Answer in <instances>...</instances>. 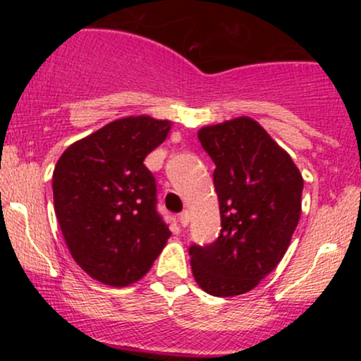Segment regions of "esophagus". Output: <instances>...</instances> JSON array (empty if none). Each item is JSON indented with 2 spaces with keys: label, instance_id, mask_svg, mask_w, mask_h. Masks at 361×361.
Segmentation results:
<instances>
[{
  "label": "esophagus",
  "instance_id": "esophagus-1",
  "mask_svg": "<svg viewBox=\"0 0 361 361\" xmlns=\"http://www.w3.org/2000/svg\"><path fill=\"white\" fill-rule=\"evenodd\" d=\"M178 221H180L181 226L186 227L190 224V214L185 210V212H181L180 215H178Z\"/></svg>",
  "mask_w": 361,
  "mask_h": 361
}]
</instances>
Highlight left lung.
Listing matches in <instances>:
<instances>
[{
	"mask_svg": "<svg viewBox=\"0 0 361 361\" xmlns=\"http://www.w3.org/2000/svg\"><path fill=\"white\" fill-rule=\"evenodd\" d=\"M212 157L221 234L190 246L197 283L215 297L250 292L280 263L300 219L299 168L256 120L238 117L198 130Z\"/></svg>",
	"mask_w": 361,
	"mask_h": 361,
	"instance_id": "1",
	"label": "left lung"
}]
</instances>
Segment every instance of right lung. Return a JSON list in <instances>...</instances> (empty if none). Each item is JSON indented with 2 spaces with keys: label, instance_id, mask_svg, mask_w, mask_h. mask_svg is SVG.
<instances>
[{
  "label": "right lung",
  "instance_id": "right-lung-1",
  "mask_svg": "<svg viewBox=\"0 0 361 361\" xmlns=\"http://www.w3.org/2000/svg\"><path fill=\"white\" fill-rule=\"evenodd\" d=\"M171 122L118 118L71 144L52 176L54 209L73 259L91 279L127 287L151 270L171 235L144 164Z\"/></svg>",
  "mask_w": 361,
  "mask_h": 361
}]
</instances>
